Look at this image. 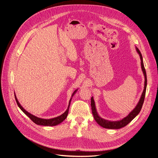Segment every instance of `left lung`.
<instances>
[{
    "mask_svg": "<svg viewBox=\"0 0 158 158\" xmlns=\"http://www.w3.org/2000/svg\"><path fill=\"white\" fill-rule=\"evenodd\" d=\"M136 50L137 52L139 53L140 60H141V68L143 72L144 75V90L142 92V94L141 95V97L140 98V100L136 106L135 109L131 111V113L127 115L125 118H124L123 119L119 120V121H111L108 120H106L104 119H102L99 116V115L97 113V111H96V106H95V102L93 97L91 98V108H92V113L93 114L94 118L95 121L97 122V123L100 125L101 127H104V128L106 129H121L122 127H123L126 126L127 124H129L130 122L133 120L135 117L139 114V112L141 110V108L142 107V105H143L144 101V98H145V94H146V86H147V77H146V70L144 66V63H143V60H142V54L140 52V50L139 48L136 47Z\"/></svg>",
    "mask_w": 158,
    "mask_h": 158,
    "instance_id": "8db88e82",
    "label": "left lung"
}]
</instances>
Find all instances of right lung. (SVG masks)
<instances>
[{
    "label": "right lung",
    "mask_w": 158,
    "mask_h": 158,
    "mask_svg": "<svg viewBox=\"0 0 158 158\" xmlns=\"http://www.w3.org/2000/svg\"><path fill=\"white\" fill-rule=\"evenodd\" d=\"M77 89L75 90L74 92H73V93L72 94V98H70L69 102V105H68V109L66 110V111H65V112L64 114H62L61 115H60L58 117H56V118H54L48 119L39 118H38V117H36V116H35V115L31 114L30 113H29L28 111H27L26 110H25L23 108V107L21 105H20V104L19 103V102H18V99L16 98V94H14V96H15V99H16V101L17 104H18L19 108L21 109V110L23 111V112L25 115H26L27 116H28L29 118L31 119L35 124L39 125H43V126H55V125H57L60 124V123H62V122L63 121H64L65 119V118H67L68 114V111H69V106H70L71 100H72L73 95L75 94L76 92H77Z\"/></svg>",
    "instance_id": "1"
}]
</instances>
